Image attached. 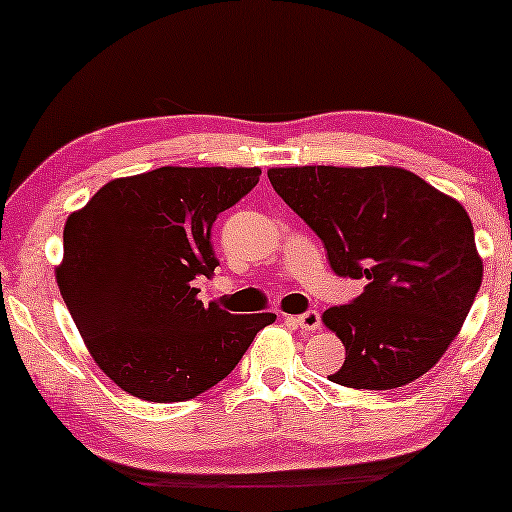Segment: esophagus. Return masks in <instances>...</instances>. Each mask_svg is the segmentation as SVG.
I'll return each instance as SVG.
<instances>
[{
	"instance_id": "obj_1",
	"label": "esophagus",
	"mask_w": 512,
	"mask_h": 512,
	"mask_svg": "<svg viewBox=\"0 0 512 512\" xmlns=\"http://www.w3.org/2000/svg\"><path fill=\"white\" fill-rule=\"evenodd\" d=\"M296 324L307 333H314L321 326V314L317 310H307L305 314L296 317Z\"/></svg>"
}]
</instances>
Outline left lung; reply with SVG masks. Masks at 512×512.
<instances>
[{"mask_svg": "<svg viewBox=\"0 0 512 512\" xmlns=\"http://www.w3.org/2000/svg\"><path fill=\"white\" fill-rule=\"evenodd\" d=\"M268 179L321 237L335 275L366 279L359 298L324 312L345 345L328 380L382 391L429 373L482 284L466 209L403 167H272Z\"/></svg>", "mask_w": 512, "mask_h": 512, "instance_id": "8db88e82", "label": "left lung"}]
</instances>
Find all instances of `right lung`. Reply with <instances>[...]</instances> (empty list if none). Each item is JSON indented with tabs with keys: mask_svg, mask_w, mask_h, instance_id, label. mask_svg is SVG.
<instances>
[{
	"mask_svg": "<svg viewBox=\"0 0 512 512\" xmlns=\"http://www.w3.org/2000/svg\"><path fill=\"white\" fill-rule=\"evenodd\" d=\"M258 177V167H158L109 181L69 214L55 279L90 356L123 391L153 403L195 398L277 319L202 305L195 286L219 265L216 216Z\"/></svg>",
	"mask_w": 512,
	"mask_h": 512,
	"instance_id": "add662e5",
	"label": "right lung"
}]
</instances>
